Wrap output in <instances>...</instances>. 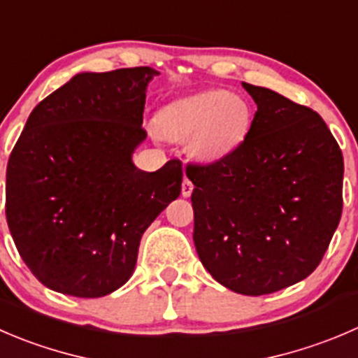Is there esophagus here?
<instances>
[{"label": "esophagus", "mask_w": 358, "mask_h": 358, "mask_svg": "<svg viewBox=\"0 0 358 358\" xmlns=\"http://www.w3.org/2000/svg\"><path fill=\"white\" fill-rule=\"evenodd\" d=\"M192 190H194L192 182H190L189 178H183V183H182V196H183V197H189L190 194H192Z\"/></svg>", "instance_id": "obj_1"}]
</instances>
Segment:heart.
<instances>
[{"label": "heart", "mask_w": 358, "mask_h": 358, "mask_svg": "<svg viewBox=\"0 0 358 358\" xmlns=\"http://www.w3.org/2000/svg\"><path fill=\"white\" fill-rule=\"evenodd\" d=\"M252 106L229 91H204L175 99L155 115V129L169 141L189 138V150L201 161H218L234 152L252 129Z\"/></svg>", "instance_id": "b5f03b06"}]
</instances>
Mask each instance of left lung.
Masks as SVG:
<instances>
[{"label":"left lung","mask_w":358,"mask_h":358,"mask_svg":"<svg viewBox=\"0 0 358 358\" xmlns=\"http://www.w3.org/2000/svg\"><path fill=\"white\" fill-rule=\"evenodd\" d=\"M257 105L246 140L189 164L194 245L208 273L245 296L301 282L327 252L343 211V154L311 108L243 82Z\"/></svg>","instance_id":"8db88e82"}]
</instances>
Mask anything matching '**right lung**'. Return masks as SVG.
<instances>
[{"label":"right lung","mask_w":358,"mask_h":358,"mask_svg":"<svg viewBox=\"0 0 358 358\" xmlns=\"http://www.w3.org/2000/svg\"><path fill=\"white\" fill-rule=\"evenodd\" d=\"M148 66L78 73L31 112L6 166V222L48 289L103 297L136 266L140 239L180 196L182 162L147 173L131 161L147 138Z\"/></svg>","instance_id":"right-lung-1"}]
</instances>
